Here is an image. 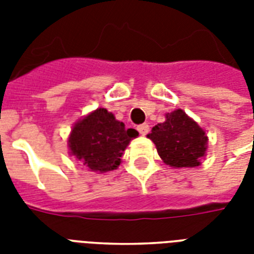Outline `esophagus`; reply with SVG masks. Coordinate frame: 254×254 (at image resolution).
<instances>
[{
  "label": "esophagus",
  "instance_id": "34e87169",
  "mask_svg": "<svg viewBox=\"0 0 254 254\" xmlns=\"http://www.w3.org/2000/svg\"><path fill=\"white\" fill-rule=\"evenodd\" d=\"M137 129H138V131L141 133V134L145 135L149 133V129H150V127H149V124L145 123V124H141V125H138V127H137Z\"/></svg>",
  "mask_w": 254,
  "mask_h": 254
}]
</instances>
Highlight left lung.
<instances>
[{
  "mask_svg": "<svg viewBox=\"0 0 254 254\" xmlns=\"http://www.w3.org/2000/svg\"><path fill=\"white\" fill-rule=\"evenodd\" d=\"M147 137L163 162L173 167L199 166L207 149L204 130L182 109L169 113L166 121L155 125Z\"/></svg>",
  "mask_w": 254,
  "mask_h": 254,
  "instance_id": "8db88e82",
  "label": "left lung"
}]
</instances>
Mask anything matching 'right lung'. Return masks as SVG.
Segmentation results:
<instances>
[{
    "label": "right lung",
    "mask_w": 254,
    "mask_h": 254,
    "mask_svg": "<svg viewBox=\"0 0 254 254\" xmlns=\"http://www.w3.org/2000/svg\"><path fill=\"white\" fill-rule=\"evenodd\" d=\"M138 135L134 129H125L107 109L99 108L75 124L68 139L71 154L92 171H111L120 166L124 150L131 138Z\"/></svg>",
    "instance_id": "1"
}]
</instances>
